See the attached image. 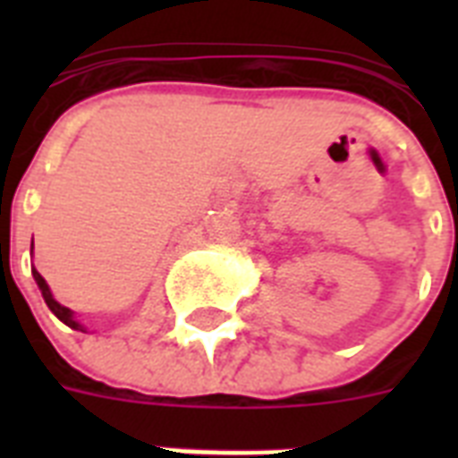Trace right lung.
Returning <instances> with one entry per match:
<instances>
[{"label":"right lung","mask_w":458,"mask_h":458,"mask_svg":"<svg viewBox=\"0 0 458 458\" xmlns=\"http://www.w3.org/2000/svg\"><path fill=\"white\" fill-rule=\"evenodd\" d=\"M32 278H35V283H38L39 293H42V297H45V304L49 306V311H52L54 316L61 320V323H66L68 327H73V330H81V333H88L81 320L75 318V311H71L68 306L59 304V301L54 300V294H52V290H49V285H47V280L39 276L35 266H32Z\"/></svg>","instance_id":"obj_1"}]
</instances>
